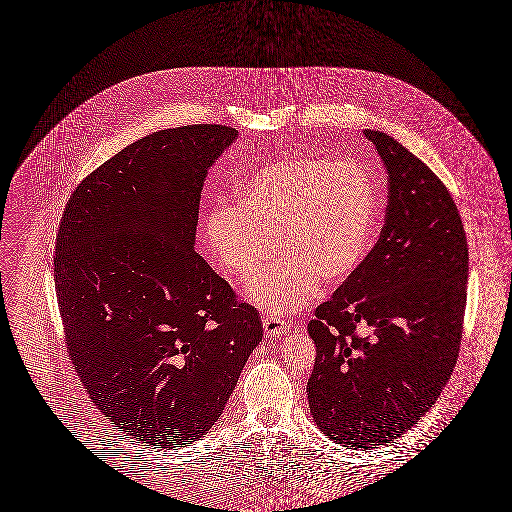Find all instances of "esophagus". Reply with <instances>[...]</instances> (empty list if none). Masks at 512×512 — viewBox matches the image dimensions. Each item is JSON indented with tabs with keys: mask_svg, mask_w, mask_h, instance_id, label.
Here are the masks:
<instances>
[{
	"mask_svg": "<svg viewBox=\"0 0 512 512\" xmlns=\"http://www.w3.org/2000/svg\"><path fill=\"white\" fill-rule=\"evenodd\" d=\"M289 327L291 325L287 321H283V319L270 318V316L263 318V329H265V333L268 336L283 335V333L289 331Z\"/></svg>",
	"mask_w": 512,
	"mask_h": 512,
	"instance_id": "obj_1",
	"label": "esophagus"
}]
</instances>
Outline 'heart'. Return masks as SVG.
I'll return each mask as SVG.
<instances>
[{"instance_id": "heart-1", "label": "heart", "mask_w": 512, "mask_h": 512, "mask_svg": "<svg viewBox=\"0 0 512 512\" xmlns=\"http://www.w3.org/2000/svg\"><path fill=\"white\" fill-rule=\"evenodd\" d=\"M378 219L371 174L355 160L287 157L247 177L238 206L215 202L202 236L230 282H253L276 240L278 263L247 297L270 316L302 310L319 282L338 287L365 261Z\"/></svg>"}]
</instances>
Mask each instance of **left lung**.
Returning a JSON list of instances; mask_svg holds the SVG:
<instances>
[{
    "instance_id": "8db88e82",
    "label": "left lung",
    "mask_w": 512,
    "mask_h": 512,
    "mask_svg": "<svg viewBox=\"0 0 512 512\" xmlns=\"http://www.w3.org/2000/svg\"><path fill=\"white\" fill-rule=\"evenodd\" d=\"M388 172L386 223L357 272L316 308L308 335L314 422L333 441L374 448L435 405L458 361L469 251L458 206L429 166L363 130ZM363 326L369 336H357Z\"/></svg>"
}]
</instances>
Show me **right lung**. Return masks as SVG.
<instances>
[{
	"label": "right lung",
	"mask_w": 512,
	"mask_h": 512,
	"mask_svg": "<svg viewBox=\"0 0 512 512\" xmlns=\"http://www.w3.org/2000/svg\"><path fill=\"white\" fill-rule=\"evenodd\" d=\"M236 138L223 124L153 132L85 177L60 221L71 363L94 405L151 446L210 431L263 340L257 310L194 251L204 179Z\"/></svg>",
	"instance_id": "add662e5"
}]
</instances>
